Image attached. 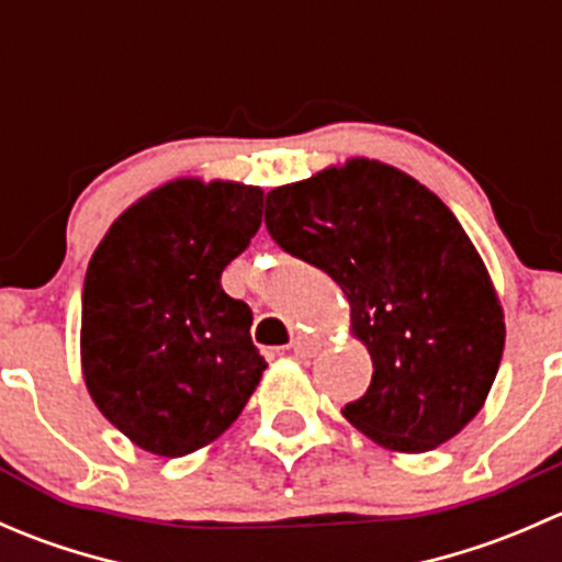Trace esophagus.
<instances>
[{
  "label": "esophagus",
  "instance_id": "34e87169",
  "mask_svg": "<svg viewBox=\"0 0 562 562\" xmlns=\"http://www.w3.org/2000/svg\"><path fill=\"white\" fill-rule=\"evenodd\" d=\"M317 350H321V339L310 337V334H299V337L293 339V353H296L299 359H313Z\"/></svg>",
  "mask_w": 562,
  "mask_h": 562
}]
</instances>
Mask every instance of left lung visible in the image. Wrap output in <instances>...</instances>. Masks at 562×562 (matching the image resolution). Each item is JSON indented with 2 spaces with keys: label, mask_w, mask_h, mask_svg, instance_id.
Wrapping results in <instances>:
<instances>
[{
  "label": "left lung",
  "mask_w": 562,
  "mask_h": 562,
  "mask_svg": "<svg viewBox=\"0 0 562 562\" xmlns=\"http://www.w3.org/2000/svg\"><path fill=\"white\" fill-rule=\"evenodd\" d=\"M266 228L285 252L326 271L370 350L372 383L342 416L378 446L424 454L484 407L506 321L479 249L449 206L370 157L266 195Z\"/></svg>",
  "instance_id": "8db88e82"
}]
</instances>
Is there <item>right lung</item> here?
<instances>
[{"instance_id": "add662e5", "label": "right lung", "mask_w": 562, "mask_h": 562, "mask_svg": "<svg viewBox=\"0 0 562 562\" xmlns=\"http://www.w3.org/2000/svg\"><path fill=\"white\" fill-rule=\"evenodd\" d=\"M260 214V187L181 176L124 209L89 260L83 383L108 422L149 454L173 459L214 443L260 383L252 310L220 285Z\"/></svg>"}]
</instances>
